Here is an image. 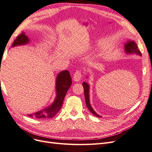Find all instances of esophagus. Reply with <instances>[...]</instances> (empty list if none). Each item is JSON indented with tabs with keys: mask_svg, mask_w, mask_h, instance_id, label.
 <instances>
[{
	"mask_svg": "<svg viewBox=\"0 0 152 152\" xmlns=\"http://www.w3.org/2000/svg\"><path fill=\"white\" fill-rule=\"evenodd\" d=\"M81 78H82L81 72L80 70H77L74 73V75H73V80L75 82H79L81 79Z\"/></svg>",
	"mask_w": 152,
	"mask_h": 152,
	"instance_id": "1",
	"label": "esophagus"
}]
</instances>
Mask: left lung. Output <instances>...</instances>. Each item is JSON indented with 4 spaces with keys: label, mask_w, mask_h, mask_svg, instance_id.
Here are the masks:
<instances>
[{
    "label": "left lung",
    "mask_w": 152,
    "mask_h": 152,
    "mask_svg": "<svg viewBox=\"0 0 152 152\" xmlns=\"http://www.w3.org/2000/svg\"><path fill=\"white\" fill-rule=\"evenodd\" d=\"M124 49H125V52L126 54H136L137 55H140V56H141V52L138 50V48H137V44L134 42V40H129L124 45ZM82 86L84 87V96H85V100H86V103L87 107L88 108L89 110H90V112L94 115L95 116L98 117L99 118L102 117V116L99 115L97 113H96L94 110L92 108L91 105L90 104V100H89V85L86 82H84L83 84H82Z\"/></svg>",
    "instance_id": "obj_1"
}]
</instances>
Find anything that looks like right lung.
Segmentation results:
<instances>
[{
	"mask_svg": "<svg viewBox=\"0 0 152 152\" xmlns=\"http://www.w3.org/2000/svg\"><path fill=\"white\" fill-rule=\"evenodd\" d=\"M30 42V40L25 32L17 37L14 41L12 47L18 45H25ZM72 85V78L70 73L68 70H64L59 72L56 79V96L53 103L49 107L33 114H30L28 116L37 118L45 119L54 117L60 110L64 101V98L67 93L68 89Z\"/></svg>",
	"mask_w": 152,
	"mask_h": 152,
	"instance_id": "1",
	"label": "right lung"
}]
</instances>
